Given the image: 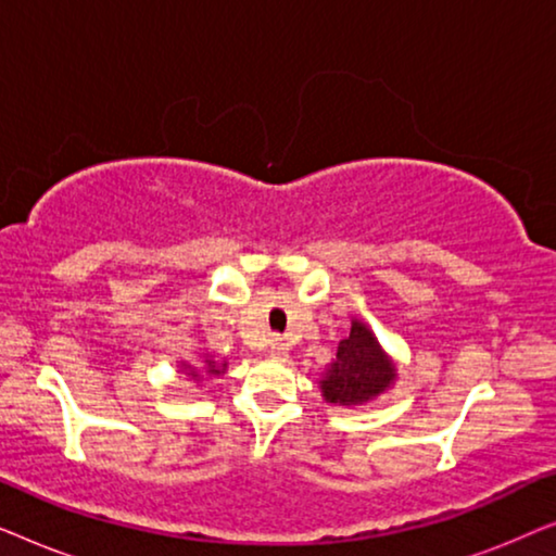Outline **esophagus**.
Returning <instances> with one entry per match:
<instances>
[{
	"mask_svg": "<svg viewBox=\"0 0 556 556\" xmlns=\"http://www.w3.org/2000/svg\"><path fill=\"white\" fill-rule=\"evenodd\" d=\"M270 356H273V359H286L288 346L283 344V341H280V339L273 341V344H270Z\"/></svg>",
	"mask_w": 556,
	"mask_h": 556,
	"instance_id": "obj_1",
	"label": "esophagus"
}]
</instances>
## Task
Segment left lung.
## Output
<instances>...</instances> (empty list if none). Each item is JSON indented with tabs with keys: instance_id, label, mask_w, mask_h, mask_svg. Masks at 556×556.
I'll use <instances>...</instances> for the list:
<instances>
[{
	"instance_id": "1",
	"label": "left lung",
	"mask_w": 556,
	"mask_h": 556,
	"mask_svg": "<svg viewBox=\"0 0 556 556\" xmlns=\"http://www.w3.org/2000/svg\"><path fill=\"white\" fill-rule=\"evenodd\" d=\"M394 379V369L382 346L367 326L354 321L346 339L339 341L337 362L321 379L324 397L337 405H362L384 392Z\"/></svg>"
}]
</instances>
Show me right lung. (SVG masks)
Masks as SVG:
<instances>
[{
    "instance_id": "1",
    "label": "right lung",
    "mask_w": 556,
    "mask_h": 556,
    "mask_svg": "<svg viewBox=\"0 0 556 556\" xmlns=\"http://www.w3.org/2000/svg\"><path fill=\"white\" fill-rule=\"evenodd\" d=\"M210 375H219V369L215 367V362H210ZM189 377L197 379V371H189Z\"/></svg>"
}]
</instances>
